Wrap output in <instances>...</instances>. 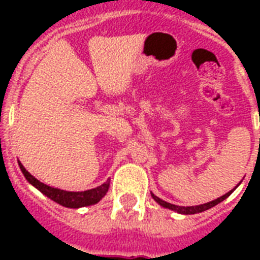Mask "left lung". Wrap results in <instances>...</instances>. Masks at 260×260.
<instances>
[{"label": "left lung", "mask_w": 260, "mask_h": 260, "mask_svg": "<svg viewBox=\"0 0 260 260\" xmlns=\"http://www.w3.org/2000/svg\"><path fill=\"white\" fill-rule=\"evenodd\" d=\"M234 190H231V191H228V193L221 196V197H218L217 200H213V201L206 202V204H201V205H196V206H178V205H174V204H170V202L163 201V200H160V198L156 197V196L152 193H151V196H152V198H154L155 201L158 202L160 206H163V208L175 210V212H178V213H181V214H196V213H201V212H204V210L210 209V208H213L214 205H217V204H220L221 201H224L225 198L230 197L231 193H232Z\"/></svg>", "instance_id": "8db88e82"}]
</instances>
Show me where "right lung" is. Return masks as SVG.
I'll return each instance as SVG.
<instances>
[{
  "mask_svg": "<svg viewBox=\"0 0 260 260\" xmlns=\"http://www.w3.org/2000/svg\"><path fill=\"white\" fill-rule=\"evenodd\" d=\"M18 166H20L22 174H24V177H25V179L29 182L30 185L35 186L39 191H42L44 196L51 198L52 201H55L59 205L66 206V208L78 209V208H82V206L94 205V204H97L105 196L108 189H109L110 179H108L105 183H102L101 186L94 187V189L85 190V191H66V190H60L56 189V187H51L48 185H44L43 182L38 181L34 175H30L25 170V167L22 166L20 162H18Z\"/></svg>",
  "mask_w": 260,
  "mask_h": 260,
  "instance_id": "right-lung-1",
  "label": "right lung"
}]
</instances>
